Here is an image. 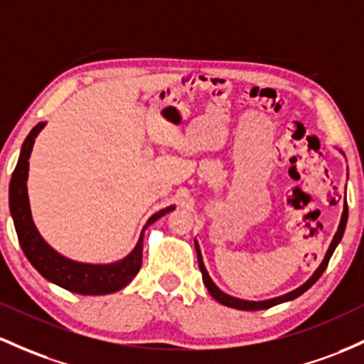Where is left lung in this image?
Listing matches in <instances>:
<instances>
[{
	"label": "left lung",
	"instance_id": "1",
	"mask_svg": "<svg viewBox=\"0 0 364 364\" xmlns=\"http://www.w3.org/2000/svg\"><path fill=\"white\" fill-rule=\"evenodd\" d=\"M347 214H349V209H347V202L344 203V213H342V218H341V225H338V230L337 233H335L333 240H331L328 250H326L325 254V259H323V262L319 264V267L316 271H314V274L311 277L304 285H301L299 289L292 290V292L285 294V295H279V297H274V299H269V301H243V299H237V297H231V295H228L223 292L221 289H218V285L213 282V278L209 277V273H207L205 266H203V261H202V254H200V247H198L197 240H195V250H197V259H198V267H200L202 271V279L203 283H205L207 290H209V294L213 295L218 302H221L223 306H228V307H233V309H242V311H261V309H267V307H273L277 304H282V302H287V301H294V299H297L299 295H302L306 292L307 289H311V287L314 285V283L318 282V278L321 277L323 271L326 269V266H328V261L331 257V254H333L335 247L338 245L342 240V237H344V231H346V225H347Z\"/></svg>",
	"mask_w": 364,
	"mask_h": 364
}]
</instances>
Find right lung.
Here are the masks:
<instances>
[{
	"mask_svg": "<svg viewBox=\"0 0 364 364\" xmlns=\"http://www.w3.org/2000/svg\"><path fill=\"white\" fill-rule=\"evenodd\" d=\"M46 122H39L33 127L29 136L23 141L20 157L11 174L10 181V213L14 218L15 231H17L18 243L23 254L36 269L45 277L48 282L69 290V292L81 295H105L117 292L124 289L138 274L143 261V235L146 226L157 221L164 214L174 210V205L155 213L146 221L143 228L139 240L129 255L112 264H87L67 259L65 255L58 254L45 242L36 228L33 215H31L29 197H27V173H29V157L33 151L34 139L41 133Z\"/></svg>",
	"mask_w": 364,
	"mask_h": 364,
	"instance_id": "add662e5",
	"label": "right lung"
}]
</instances>
